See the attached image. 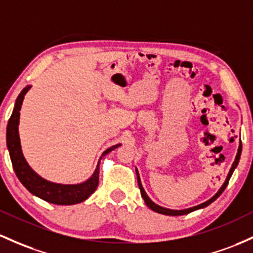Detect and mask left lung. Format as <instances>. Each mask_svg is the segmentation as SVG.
<instances>
[{"instance_id": "1", "label": "left lung", "mask_w": 253, "mask_h": 253, "mask_svg": "<svg viewBox=\"0 0 253 253\" xmlns=\"http://www.w3.org/2000/svg\"><path fill=\"white\" fill-rule=\"evenodd\" d=\"M241 148H243V145H241V141H240V145H239V149H238V154H237V157H235V161H234V163H233V166H232V168H230V170H229L228 175H227V179H226V181H224V184L222 185V187L220 188V190H218V192L216 193L215 196L212 197V198H210L209 201H207V202H205V203H202V204L197 205V207L190 208V209H185V210H171V209H166V208H162V207H160V205L155 204L154 202H152L151 199L149 198V197H148V194L145 193V191H144L143 186H141V184H140V179H139V175H138V173H137L138 186H139V190H140L141 197H143V198H144V201H145V204L148 205V207L150 208V209H151V210H154V211H156V212H158V213H163V215H168V216H180V215H186V213H190V212H192V211H194V210H198V209H202V208H205V207H208V205H209V204H211L213 201H216V199H217L218 197L221 196V193L223 192V191H224V188H226V187H227V185H228V182H229V179H230V176H232L233 171H234V169L237 168L238 163H239V160H240V155H241ZM135 171H137V170H135Z\"/></svg>"}]
</instances>
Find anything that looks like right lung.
<instances>
[{
	"instance_id": "1",
	"label": "right lung",
	"mask_w": 253,
	"mask_h": 253,
	"mask_svg": "<svg viewBox=\"0 0 253 253\" xmlns=\"http://www.w3.org/2000/svg\"><path fill=\"white\" fill-rule=\"evenodd\" d=\"M30 90V86H26L21 93L16 98L15 107L10 116L9 121H8L7 126V146L9 150L10 160H12V165L15 171L16 176L20 180L27 190L30 191L35 196L40 197L43 201L49 202V203L57 204V205H72L84 202L87 199L96 191L97 186H98L99 180V162L97 165V168L93 173V175L88 180H86L83 184L78 185H60L50 182L48 180H44L43 177L35 173L30 166L27 165L26 160L23 156L20 146V139H19V116H20L21 104H23L24 97ZM120 146V144L114 145L112 148L107 149L103 152L102 156L107 155L108 152L113 151Z\"/></svg>"
}]
</instances>
